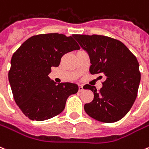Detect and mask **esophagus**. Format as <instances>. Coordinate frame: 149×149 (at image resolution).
I'll list each match as a JSON object with an SVG mask.
<instances>
[{"mask_svg":"<svg viewBox=\"0 0 149 149\" xmlns=\"http://www.w3.org/2000/svg\"><path fill=\"white\" fill-rule=\"evenodd\" d=\"M84 91V87L82 85H79V91Z\"/></svg>","mask_w":149,"mask_h":149,"instance_id":"1","label":"esophagus"}]
</instances>
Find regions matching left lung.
Returning a JSON list of instances; mask_svg holds the SVG:
<instances>
[{
	"label": "left lung",
	"instance_id": "left-lung-1",
	"mask_svg": "<svg viewBox=\"0 0 149 149\" xmlns=\"http://www.w3.org/2000/svg\"><path fill=\"white\" fill-rule=\"evenodd\" d=\"M73 37L89 54L90 72L105 79L99 91L89 84L84 86L94 93L92 102L84 105L85 112L100 122L121 120L138 95L141 72L137 58L122 42L111 37L79 34Z\"/></svg>",
	"mask_w": 149,
	"mask_h": 149
}]
</instances>
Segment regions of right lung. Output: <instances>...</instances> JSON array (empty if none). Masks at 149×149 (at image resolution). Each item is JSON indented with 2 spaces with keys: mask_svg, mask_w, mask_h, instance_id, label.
<instances>
[{
  "mask_svg": "<svg viewBox=\"0 0 149 149\" xmlns=\"http://www.w3.org/2000/svg\"><path fill=\"white\" fill-rule=\"evenodd\" d=\"M79 49L72 36L47 33L31 37L13 54L8 80L15 102L26 116L43 121L64 110L67 98L79 87L68 82L56 84L48 75L65 54Z\"/></svg>",
  "mask_w": 149,
  "mask_h": 149,
  "instance_id": "obj_1",
  "label": "right lung"
}]
</instances>
